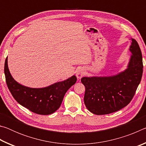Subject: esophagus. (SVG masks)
Here are the masks:
<instances>
[{"label":"esophagus","instance_id":"1","mask_svg":"<svg viewBox=\"0 0 146 146\" xmlns=\"http://www.w3.org/2000/svg\"><path fill=\"white\" fill-rule=\"evenodd\" d=\"M84 75V70L83 69H79V70H78L77 71H76V75L78 78H82Z\"/></svg>","mask_w":146,"mask_h":146}]
</instances>
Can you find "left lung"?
<instances>
[{
    "label": "left lung",
    "mask_w": 146,
    "mask_h": 146,
    "mask_svg": "<svg viewBox=\"0 0 146 146\" xmlns=\"http://www.w3.org/2000/svg\"><path fill=\"white\" fill-rule=\"evenodd\" d=\"M132 53L127 68L117 75L83 77L86 88L84 101L93 114L107 115L126 106L133 99L143 73L142 52L135 39H131Z\"/></svg>",
    "instance_id": "1"
}]
</instances>
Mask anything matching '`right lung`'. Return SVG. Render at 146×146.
<instances>
[{"label": "right lung", "mask_w": 146, "mask_h": 146, "mask_svg": "<svg viewBox=\"0 0 146 146\" xmlns=\"http://www.w3.org/2000/svg\"><path fill=\"white\" fill-rule=\"evenodd\" d=\"M6 82L12 96L20 104L38 115H50L56 111L67 91L76 82L73 75L67 80L44 88H31L20 84L12 77L8 66V57L4 64Z\"/></svg>", "instance_id": "right-lung-1"}]
</instances>
